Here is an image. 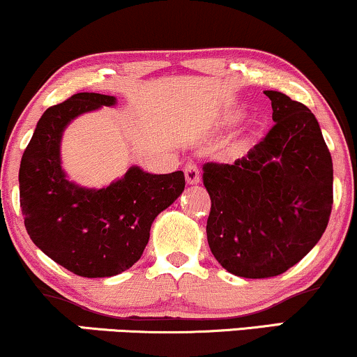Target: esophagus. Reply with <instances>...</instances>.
I'll return each instance as SVG.
<instances>
[{
    "label": "esophagus",
    "instance_id": "obj_1",
    "mask_svg": "<svg viewBox=\"0 0 357 357\" xmlns=\"http://www.w3.org/2000/svg\"><path fill=\"white\" fill-rule=\"evenodd\" d=\"M184 176H186V183L188 184H197L201 181V174H199V169H197L196 165H186L184 167Z\"/></svg>",
    "mask_w": 357,
    "mask_h": 357
}]
</instances>
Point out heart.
Returning a JSON list of instances; mask_svg holds the SVG:
<instances>
[{
	"mask_svg": "<svg viewBox=\"0 0 357 357\" xmlns=\"http://www.w3.org/2000/svg\"><path fill=\"white\" fill-rule=\"evenodd\" d=\"M244 118H246V109L241 108V106H229V108H226L220 116H218L216 126L220 128V130H229V128L241 124L244 121ZM256 131H248L246 135L238 137V139L229 143L225 149H222V158L227 161H236L239 160V158H243L244 154L248 153V149L251 148V144L256 141Z\"/></svg>",
	"mask_w": 357,
	"mask_h": 357,
	"instance_id": "1",
	"label": "heart"
}]
</instances>
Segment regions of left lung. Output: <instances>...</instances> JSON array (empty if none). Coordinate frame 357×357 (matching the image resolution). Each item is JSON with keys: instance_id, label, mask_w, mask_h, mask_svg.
<instances>
[{"instance_id": "left-lung-1", "label": "left lung", "mask_w": 357, "mask_h": 357, "mask_svg": "<svg viewBox=\"0 0 357 357\" xmlns=\"http://www.w3.org/2000/svg\"><path fill=\"white\" fill-rule=\"evenodd\" d=\"M276 123L233 165L208 162L206 234L226 271L282 274L316 246L333 208V160L316 116L279 91H264Z\"/></svg>"}]
</instances>
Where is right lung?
<instances>
[{
  "label": "right lung",
  "instance_id": "right-lung-1",
  "mask_svg": "<svg viewBox=\"0 0 357 357\" xmlns=\"http://www.w3.org/2000/svg\"><path fill=\"white\" fill-rule=\"evenodd\" d=\"M116 98L78 93L43 113L20 166V204L24 226L54 263L83 278L126 271L143 255L154 218L181 196L183 171L146 173L131 166L121 179L94 190L66 178L61 137L78 116L114 106Z\"/></svg>",
  "mask_w": 357,
  "mask_h": 357
}]
</instances>
